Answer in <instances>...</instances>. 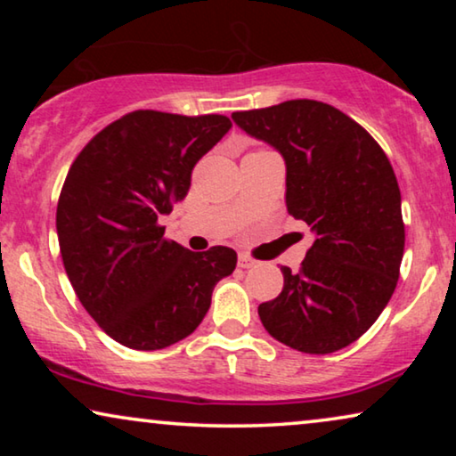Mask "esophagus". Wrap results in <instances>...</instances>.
<instances>
[{
	"instance_id": "34e87169",
	"label": "esophagus",
	"mask_w": 456,
	"mask_h": 456,
	"mask_svg": "<svg viewBox=\"0 0 456 456\" xmlns=\"http://www.w3.org/2000/svg\"><path fill=\"white\" fill-rule=\"evenodd\" d=\"M239 265L245 267V270H248V267L257 265V261L251 259V257H248V255H245V253H240V255H239Z\"/></svg>"
}]
</instances>
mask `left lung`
I'll return each instance as SVG.
<instances>
[{"mask_svg":"<svg viewBox=\"0 0 456 456\" xmlns=\"http://www.w3.org/2000/svg\"><path fill=\"white\" fill-rule=\"evenodd\" d=\"M232 120L282 155L286 209L315 236L301 270L280 267L284 289L259 305L261 323L301 353L340 351L396 289L404 224L395 170L363 126L314 99L234 111Z\"/></svg>","mask_w":456,"mask_h":456,"instance_id":"1","label":"left lung"}]
</instances>
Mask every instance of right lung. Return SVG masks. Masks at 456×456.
Wrapping results in <instances>:
<instances>
[{"label":"right lung","mask_w":456,"mask_h":456,"mask_svg":"<svg viewBox=\"0 0 456 456\" xmlns=\"http://www.w3.org/2000/svg\"><path fill=\"white\" fill-rule=\"evenodd\" d=\"M232 122L139 110L111 122L78 153L61 186L55 228L78 301L105 334L158 351L203 322L236 253H192L166 240L158 217L189 192L192 167Z\"/></svg>","instance_id":"right-lung-1"}]
</instances>
